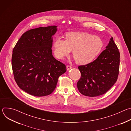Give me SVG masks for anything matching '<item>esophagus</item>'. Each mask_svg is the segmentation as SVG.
<instances>
[{
  "label": "esophagus",
  "mask_w": 131,
  "mask_h": 131,
  "mask_svg": "<svg viewBox=\"0 0 131 131\" xmlns=\"http://www.w3.org/2000/svg\"><path fill=\"white\" fill-rule=\"evenodd\" d=\"M71 68H72V66L71 65H68L67 66V70H69V69H70Z\"/></svg>",
  "instance_id": "34e87169"
}]
</instances>
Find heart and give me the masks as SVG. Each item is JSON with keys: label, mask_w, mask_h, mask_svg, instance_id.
<instances>
[{"label": "heart", "mask_w": 131, "mask_h": 131, "mask_svg": "<svg viewBox=\"0 0 131 131\" xmlns=\"http://www.w3.org/2000/svg\"><path fill=\"white\" fill-rule=\"evenodd\" d=\"M104 43L100 37L85 32H69L65 40L57 38L53 48L54 55L59 59L68 57L73 50V57L79 64L84 65L94 60L101 52Z\"/></svg>", "instance_id": "obj_1"}]
</instances>
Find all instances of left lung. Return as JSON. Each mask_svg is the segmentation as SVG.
<instances>
[{"instance_id":"1","label":"left lung","mask_w":131,"mask_h":131,"mask_svg":"<svg viewBox=\"0 0 131 131\" xmlns=\"http://www.w3.org/2000/svg\"><path fill=\"white\" fill-rule=\"evenodd\" d=\"M119 66L120 52L112 37L95 60L78 66L81 75L77 84L79 91L90 97L105 94L116 82Z\"/></svg>"}]
</instances>
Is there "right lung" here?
<instances>
[{
    "label": "right lung",
    "instance_id": "add662e5",
    "mask_svg": "<svg viewBox=\"0 0 131 131\" xmlns=\"http://www.w3.org/2000/svg\"><path fill=\"white\" fill-rule=\"evenodd\" d=\"M57 31L56 26L30 29L22 35L13 48L14 78L18 87L31 95L51 94L59 77L66 71V65L52 55V36Z\"/></svg>",
    "mask_w": 131,
    "mask_h": 131
}]
</instances>
